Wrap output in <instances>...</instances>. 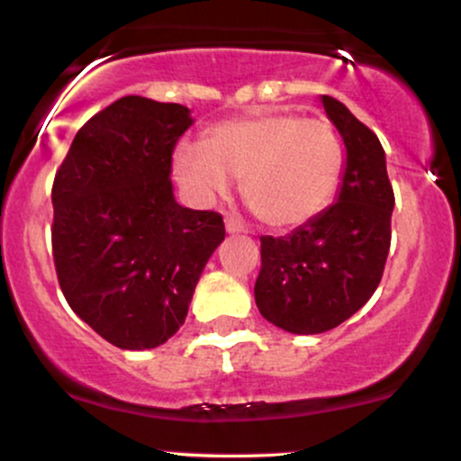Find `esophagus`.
<instances>
[{"label": "esophagus", "mask_w": 461, "mask_h": 461, "mask_svg": "<svg viewBox=\"0 0 461 461\" xmlns=\"http://www.w3.org/2000/svg\"><path fill=\"white\" fill-rule=\"evenodd\" d=\"M225 227H227V231H230V234H240V231H245V225H242L240 216H236V214H227L225 216Z\"/></svg>", "instance_id": "obj_1"}]
</instances>
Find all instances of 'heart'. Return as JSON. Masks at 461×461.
Wrapping results in <instances>:
<instances>
[{"label":"heart","instance_id":"heart-1","mask_svg":"<svg viewBox=\"0 0 461 461\" xmlns=\"http://www.w3.org/2000/svg\"><path fill=\"white\" fill-rule=\"evenodd\" d=\"M345 173V149L325 119L299 113H262L210 131L203 145L176 153V176L197 201L225 194L231 177L242 197L273 230H294L316 219Z\"/></svg>","mask_w":461,"mask_h":461}]
</instances>
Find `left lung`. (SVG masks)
Masks as SVG:
<instances>
[{"instance_id":"obj_1","label":"left lung","mask_w":461,"mask_h":461,"mask_svg":"<svg viewBox=\"0 0 461 461\" xmlns=\"http://www.w3.org/2000/svg\"><path fill=\"white\" fill-rule=\"evenodd\" d=\"M342 134L347 168L338 201L288 236H262L260 314L290 333H322L351 319L382 282L394 190L382 142L345 104L322 95Z\"/></svg>"}]
</instances>
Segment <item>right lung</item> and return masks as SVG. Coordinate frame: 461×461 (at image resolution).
Returning a JSON list of instances; mask_svg holds the SVG:
<instances>
[{
	"mask_svg": "<svg viewBox=\"0 0 461 461\" xmlns=\"http://www.w3.org/2000/svg\"><path fill=\"white\" fill-rule=\"evenodd\" d=\"M188 108L128 95L97 113L56 171L51 251L67 303L110 345L142 351L184 325L223 216L173 197Z\"/></svg>",
	"mask_w": 461,
	"mask_h": 461,
	"instance_id": "right-lung-1",
	"label": "right lung"
}]
</instances>
